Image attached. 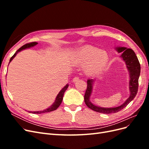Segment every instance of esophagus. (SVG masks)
I'll use <instances>...</instances> for the list:
<instances>
[{
  "mask_svg": "<svg viewBox=\"0 0 149 149\" xmlns=\"http://www.w3.org/2000/svg\"><path fill=\"white\" fill-rule=\"evenodd\" d=\"M79 80V78L78 77H74L73 79V81L74 83H76V81H78Z\"/></svg>",
  "mask_w": 149,
  "mask_h": 149,
  "instance_id": "esophagus-1",
  "label": "esophagus"
}]
</instances>
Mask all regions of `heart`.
I'll return each mask as SVG.
<instances>
[{"instance_id":"b5f03b06","label":"heart","mask_w":149,"mask_h":149,"mask_svg":"<svg viewBox=\"0 0 149 149\" xmlns=\"http://www.w3.org/2000/svg\"><path fill=\"white\" fill-rule=\"evenodd\" d=\"M108 61L109 55L106 52L91 46H86L78 49L73 56L74 63L76 65H86L85 70L88 73L102 70Z\"/></svg>"}]
</instances>
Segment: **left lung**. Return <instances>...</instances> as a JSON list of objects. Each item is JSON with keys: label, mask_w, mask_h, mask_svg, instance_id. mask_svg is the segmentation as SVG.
Instances as JSON below:
<instances>
[{"label": "left lung", "mask_w": 149, "mask_h": 149, "mask_svg": "<svg viewBox=\"0 0 149 149\" xmlns=\"http://www.w3.org/2000/svg\"><path fill=\"white\" fill-rule=\"evenodd\" d=\"M116 50L119 53H122L120 56V58L125 63L126 68L129 74V89L130 91L129 97L126 101L118 107H103L94 105L90 100L93 93V84L95 82V79H89L87 81V89L84 94V102L90 109L103 114L116 113L119 111L123 109L127 106L129 102H131L136 97L138 91L139 87V78L141 73V65H140L138 58L136 53L132 49L127 48L124 47H117L115 48Z\"/></svg>", "instance_id": "8db88e82"}]
</instances>
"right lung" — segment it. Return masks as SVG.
Returning a JSON list of instances; mask_svg holds the SVG:
<instances>
[{
  "label": "right lung",
  "mask_w": 149,
  "mask_h": 149,
  "mask_svg": "<svg viewBox=\"0 0 149 149\" xmlns=\"http://www.w3.org/2000/svg\"><path fill=\"white\" fill-rule=\"evenodd\" d=\"M38 44V43L37 42H32V43H27V44H25L24 45V46H22V47H20L18 50L15 53L14 55H13L10 60L9 61V63L10 62L12 61V60L13 59V58H15V56L17 55V54L18 53H19L20 52L24 50L26 48H29L31 47H33L35 45H37ZM68 84H67L65 86H64L63 88H62V89L61 91L59 92V93L58 94V95L55 99V102H53V104L52 105H51L49 107H48V108H47L46 109H44L43 111H29L30 113H33V114H42V113H45V112H51L53 111H55L56 110L57 108L60 106V105L61 104V103L62 102L63 100V95H64V93L66 91V90L67 89V88H68Z\"/></svg>",
  "instance_id": "obj_1"
}]
</instances>
